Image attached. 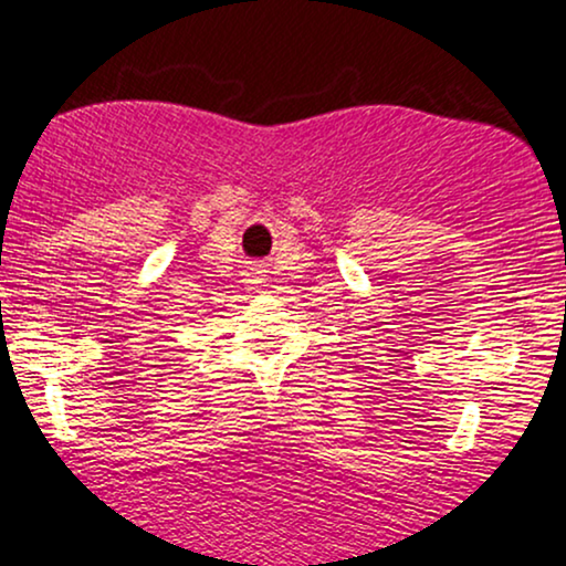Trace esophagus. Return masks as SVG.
<instances>
[{"instance_id":"esophagus-1","label":"esophagus","mask_w":566,"mask_h":566,"mask_svg":"<svg viewBox=\"0 0 566 566\" xmlns=\"http://www.w3.org/2000/svg\"><path fill=\"white\" fill-rule=\"evenodd\" d=\"M245 279H248V282H261V279H263V269L250 266V269L245 271Z\"/></svg>"}]
</instances>
